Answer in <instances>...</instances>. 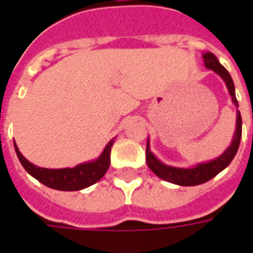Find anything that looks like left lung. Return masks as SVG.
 I'll return each mask as SVG.
<instances>
[{"mask_svg": "<svg viewBox=\"0 0 253 253\" xmlns=\"http://www.w3.org/2000/svg\"><path fill=\"white\" fill-rule=\"evenodd\" d=\"M203 61H205V65H206L207 69H211L223 78V81L226 83V86L229 89V93L232 96L233 103L236 104V107H239L237 99H236V93H234L233 80L230 77L228 70L218 62L217 57L211 52L203 54ZM240 139H241V115H240V112H237V128H236V132H234L233 142L225 150V153L222 156H219L218 159L212 160L210 163L196 165L195 168H188V169L173 168V167H168V165L160 163L159 160L156 159L150 152L148 142V145H146V163H148L149 168L163 180L169 181V183H173V184H179V186H198V184H203V183L212 179L214 176H217L221 170L225 169L230 164V161L234 159V156L239 150Z\"/></svg>", "mask_w": 253, "mask_h": 253, "instance_id": "obj_1", "label": "left lung"}]
</instances>
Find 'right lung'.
Listing matches in <instances>:
<instances>
[{
  "label": "right lung",
  "mask_w": 253,
  "mask_h": 253,
  "mask_svg": "<svg viewBox=\"0 0 253 253\" xmlns=\"http://www.w3.org/2000/svg\"><path fill=\"white\" fill-rule=\"evenodd\" d=\"M112 143H114V139L108 142L103 154L93 163H86V164L77 165L74 168H65V169L39 168L36 165L31 164L28 160H25L16 145H14V149L24 169L30 175L34 176L36 180L41 181L42 184L59 191H78L92 186L105 175L111 164L110 156Z\"/></svg>",
  "instance_id": "right-lung-1"
}]
</instances>
